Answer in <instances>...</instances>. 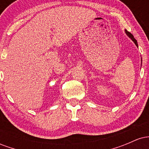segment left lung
Here are the masks:
<instances>
[{
  "instance_id": "1",
  "label": "left lung",
  "mask_w": 149,
  "mask_h": 149,
  "mask_svg": "<svg viewBox=\"0 0 149 149\" xmlns=\"http://www.w3.org/2000/svg\"><path fill=\"white\" fill-rule=\"evenodd\" d=\"M125 33L127 34V36L129 37L130 38L131 40H132V41L134 42V44H135V45H136V47H138V43H137V41H136V39L134 38V36H132V34H131L130 33V32H128L127 30H125ZM141 59V61H142V59Z\"/></svg>"
}]
</instances>
